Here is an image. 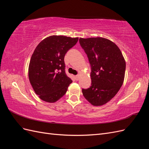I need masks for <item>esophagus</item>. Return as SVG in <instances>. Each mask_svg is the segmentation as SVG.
<instances>
[{
    "label": "esophagus",
    "instance_id": "34e87169",
    "mask_svg": "<svg viewBox=\"0 0 149 149\" xmlns=\"http://www.w3.org/2000/svg\"><path fill=\"white\" fill-rule=\"evenodd\" d=\"M79 78H80V76L79 75H76L75 76V79H76V81H78L79 79Z\"/></svg>",
    "mask_w": 149,
    "mask_h": 149
}]
</instances>
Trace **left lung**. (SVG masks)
Listing matches in <instances>:
<instances>
[{
  "instance_id": "obj_1",
  "label": "left lung",
  "mask_w": 149,
  "mask_h": 149,
  "mask_svg": "<svg viewBox=\"0 0 149 149\" xmlns=\"http://www.w3.org/2000/svg\"><path fill=\"white\" fill-rule=\"evenodd\" d=\"M79 41L91 67V86L83 89V94L93 106H102L116 96L123 84L124 58L119 47L107 38H80Z\"/></svg>"
}]
</instances>
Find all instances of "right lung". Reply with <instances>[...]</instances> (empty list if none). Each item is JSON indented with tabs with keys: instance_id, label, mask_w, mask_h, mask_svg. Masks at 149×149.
<instances>
[{
	"instance_id": "1",
	"label": "right lung",
	"mask_w": 149,
	"mask_h": 149,
	"mask_svg": "<svg viewBox=\"0 0 149 149\" xmlns=\"http://www.w3.org/2000/svg\"><path fill=\"white\" fill-rule=\"evenodd\" d=\"M78 38L52 35L43 39L31 55L29 78L42 100L55 102L66 93L72 80L65 73L64 58Z\"/></svg>"
}]
</instances>
